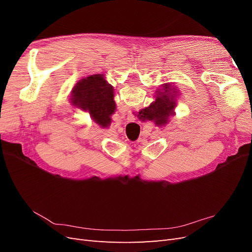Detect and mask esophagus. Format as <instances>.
Here are the masks:
<instances>
[{
  "instance_id": "1",
  "label": "esophagus",
  "mask_w": 252,
  "mask_h": 252,
  "mask_svg": "<svg viewBox=\"0 0 252 252\" xmlns=\"http://www.w3.org/2000/svg\"><path fill=\"white\" fill-rule=\"evenodd\" d=\"M127 122H133L134 121V116L130 112V111H127Z\"/></svg>"
}]
</instances>
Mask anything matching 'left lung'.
<instances>
[{"instance_id": "left-lung-1", "label": "left lung", "mask_w": 252, "mask_h": 252, "mask_svg": "<svg viewBox=\"0 0 252 252\" xmlns=\"http://www.w3.org/2000/svg\"><path fill=\"white\" fill-rule=\"evenodd\" d=\"M113 87L105 80L104 74L97 73L81 79L71 91V103L75 107L88 111L93 120L103 128L111 123L116 111L113 101Z\"/></svg>"}]
</instances>
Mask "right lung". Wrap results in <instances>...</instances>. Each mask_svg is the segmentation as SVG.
<instances>
[{
  "label": "right lung",
  "mask_w": 252,
  "mask_h": 252,
  "mask_svg": "<svg viewBox=\"0 0 252 252\" xmlns=\"http://www.w3.org/2000/svg\"><path fill=\"white\" fill-rule=\"evenodd\" d=\"M177 88L172 84H164L161 89L157 90L155 102L139 112V119L142 121H154L158 126H164L168 123L169 118L174 116L177 96L180 95Z\"/></svg>",
  "instance_id": "1"
}]
</instances>
